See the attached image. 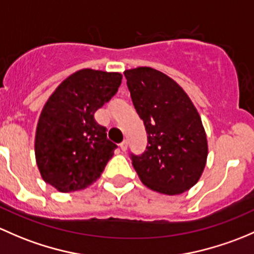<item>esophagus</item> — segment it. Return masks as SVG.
I'll use <instances>...</instances> for the list:
<instances>
[{"label": "esophagus", "instance_id": "34e87169", "mask_svg": "<svg viewBox=\"0 0 254 254\" xmlns=\"http://www.w3.org/2000/svg\"><path fill=\"white\" fill-rule=\"evenodd\" d=\"M127 146H128L127 140H124V142L120 143V148H121L122 151H126L127 150Z\"/></svg>", "mask_w": 254, "mask_h": 254}]
</instances>
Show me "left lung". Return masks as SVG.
Here are the masks:
<instances>
[{
    "instance_id": "left-lung-1",
    "label": "left lung",
    "mask_w": 254,
    "mask_h": 254,
    "mask_svg": "<svg viewBox=\"0 0 254 254\" xmlns=\"http://www.w3.org/2000/svg\"><path fill=\"white\" fill-rule=\"evenodd\" d=\"M135 111L143 120L148 144L129 153L140 181L164 194L193 187L204 170L208 144L202 120L175 80L150 67L125 72Z\"/></svg>"
}]
</instances>
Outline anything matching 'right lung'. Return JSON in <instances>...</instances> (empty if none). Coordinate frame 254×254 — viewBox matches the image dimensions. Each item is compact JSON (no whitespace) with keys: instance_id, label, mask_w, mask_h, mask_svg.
I'll return each instance as SVG.
<instances>
[{"instance_id":"obj_1","label":"right lung","mask_w":254,"mask_h":254,"mask_svg":"<svg viewBox=\"0 0 254 254\" xmlns=\"http://www.w3.org/2000/svg\"><path fill=\"white\" fill-rule=\"evenodd\" d=\"M120 73L82 69L57 87L36 127L35 158L46 184L60 192L83 190L96 181L117 148L95 121L121 85Z\"/></svg>"}]
</instances>
